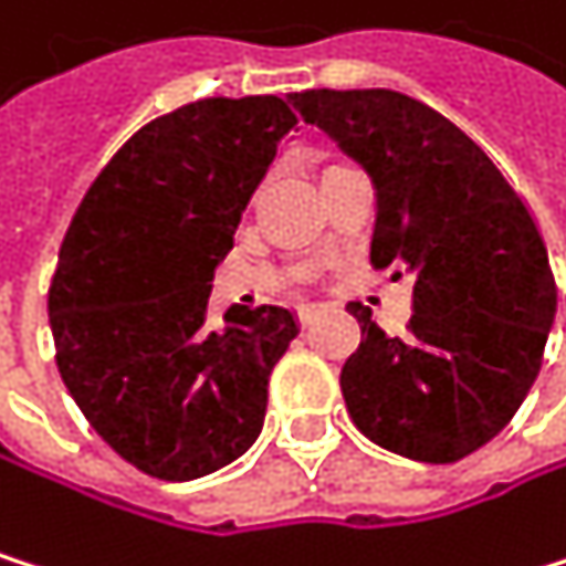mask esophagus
<instances>
[{
	"instance_id": "1",
	"label": "esophagus",
	"mask_w": 566,
	"mask_h": 566,
	"mask_svg": "<svg viewBox=\"0 0 566 566\" xmlns=\"http://www.w3.org/2000/svg\"><path fill=\"white\" fill-rule=\"evenodd\" d=\"M295 312H298V322H302V325H308V322L315 318V312H318V305H312V302H302V305H298Z\"/></svg>"
}]
</instances>
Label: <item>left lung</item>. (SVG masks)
Here are the masks:
<instances>
[{
    "label": "left lung",
    "instance_id": "left-lung-1",
    "mask_svg": "<svg viewBox=\"0 0 566 566\" xmlns=\"http://www.w3.org/2000/svg\"><path fill=\"white\" fill-rule=\"evenodd\" d=\"M369 170L376 271L412 281L406 338L352 302L361 342L342 366L352 422L376 447L457 463L527 399L557 312L544 238L486 150L439 109L396 90L289 96Z\"/></svg>",
    "mask_w": 566,
    "mask_h": 566
}]
</instances>
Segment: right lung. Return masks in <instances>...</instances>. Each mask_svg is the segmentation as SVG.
Listing matches in <instances>:
<instances>
[{
    "label": "right lung",
    "instance_id": "right-lung-1",
    "mask_svg": "<svg viewBox=\"0 0 566 566\" xmlns=\"http://www.w3.org/2000/svg\"><path fill=\"white\" fill-rule=\"evenodd\" d=\"M295 127L271 93L184 103L109 157L70 221L50 281L56 369L106 447L147 476H208L261 432L295 315L228 308L211 325L208 298Z\"/></svg>",
    "mask_w": 566,
    "mask_h": 566
}]
</instances>
